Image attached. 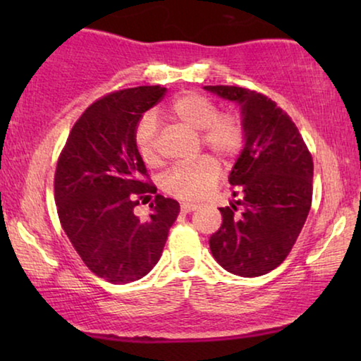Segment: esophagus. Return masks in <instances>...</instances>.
<instances>
[{"instance_id":"esophagus-1","label":"esophagus","mask_w":361,"mask_h":361,"mask_svg":"<svg viewBox=\"0 0 361 361\" xmlns=\"http://www.w3.org/2000/svg\"><path fill=\"white\" fill-rule=\"evenodd\" d=\"M199 204H194V202H182V205H180V209H182V212H184V214H189V212H194V210H197L199 209Z\"/></svg>"}]
</instances>
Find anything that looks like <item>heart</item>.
Returning <instances> with one entry per match:
<instances>
[{
    "label": "heart",
    "instance_id": "1",
    "mask_svg": "<svg viewBox=\"0 0 361 361\" xmlns=\"http://www.w3.org/2000/svg\"><path fill=\"white\" fill-rule=\"evenodd\" d=\"M169 116L190 130L199 131L200 142L221 159L230 161L240 154L245 145V125L238 113H219V106L209 97L195 92H185L176 97L164 110ZM136 147L146 166H159L157 128L152 118H142L136 128ZM220 177V164L215 157L200 156L184 162L167 172L162 179V189L182 200H197L214 189Z\"/></svg>",
    "mask_w": 361,
    "mask_h": 361
}]
</instances>
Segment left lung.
Segmentation results:
<instances>
[{"label":"left lung","mask_w":361,"mask_h":361,"mask_svg":"<svg viewBox=\"0 0 361 361\" xmlns=\"http://www.w3.org/2000/svg\"><path fill=\"white\" fill-rule=\"evenodd\" d=\"M204 88L238 103L246 131L228 177L241 199L220 209L224 221L210 236V251L228 273L256 278L288 258L302 230L312 204V154L288 113L263 93Z\"/></svg>","instance_id":"8db88e82"}]
</instances>
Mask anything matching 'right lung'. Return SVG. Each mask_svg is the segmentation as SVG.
I'll return each mask as SVG.
<instances>
[{
	"label": "right lung",
	"instance_id": "right-lung-1",
	"mask_svg": "<svg viewBox=\"0 0 361 361\" xmlns=\"http://www.w3.org/2000/svg\"><path fill=\"white\" fill-rule=\"evenodd\" d=\"M164 95V87L152 85L102 97L75 121L59 156V220L87 268L108 283L149 273L179 215V202L156 194L135 140L142 113ZM149 198L152 214L141 221L134 207Z\"/></svg>",
	"mask_w": 361,
	"mask_h": 361
}]
</instances>
